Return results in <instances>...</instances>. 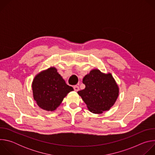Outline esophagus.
I'll return each mask as SVG.
<instances>
[{"instance_id": "34e87169", "label": "esophagus", "mask_w": 155, "mask_h": 155, "mask_svg": "<svg viewBox=\"0 0 155 155\" xmlns=\"http://www.w3.org/2000/svg\"><path fill=\"white\" fill-rule=\"evenodd\" d=\"M74 89L75 91H78L79 90V87H78V86H77V85L74 86Z\"/></svg>"}]
</instances>
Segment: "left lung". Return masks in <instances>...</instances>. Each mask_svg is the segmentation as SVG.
Listing matches in <instances>:
<instances>
[{
    "mask_svg": "<svg viewBox=\"0 0 155 155\" xmlns=\"http://www.w3.org/2000/svg\"><path fill=\"white\" fill-rule=\"evenodd\" d=\"M85 88L78 91L88 110L93 114H101L109 110L119 95V87L111 74H104L93 69L83 79Z\"/></svg>",
    "mask_w": 155,
    "mask_h": 155,
    "instance_id": "8db88e82",
    "label": "left lung"
}]
</instances>
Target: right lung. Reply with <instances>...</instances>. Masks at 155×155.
<instances>
[{
	"mask_svg": "<svg viewBox=\"0 0 155 155\" xmlns=\"http://www.w3.org/2000/svg\"><path fill=\"white\" fill-rule=\"evenodd\" d=\"M32 87L37 104L50 112L55 110L67 94L74 90L53 67L38 74L33 80Z\"/></svg>",
	"mask_w": 155,
	"mask_h": 155,
	"instance_id": "obj_1",
	"label": "right lung"
}]
</instances>
